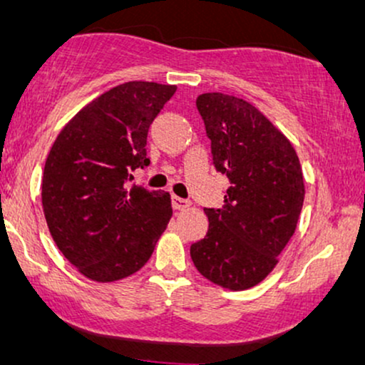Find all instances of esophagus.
<instances>
[{"mask_svg":"<svg viewBox=\"0 0 365 365\" xmlns=\"http://www.w3.org/2000/svg\"><path fill=\"white\" fill-rule=\"evenodd\" d=\"M173 206L174 210H186L191 206V201L190 200H184V197H179V196H173Z\"/></svg>","mask_w":365,"mask_h":365,"instance_id":"obj_1","label":"esophagus"}]
</instances>
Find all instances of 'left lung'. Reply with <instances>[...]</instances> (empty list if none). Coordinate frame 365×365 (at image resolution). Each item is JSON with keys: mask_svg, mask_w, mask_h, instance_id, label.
I'll use <instances>...</instances> for the list:
<instances>
[{"mask_svg": "<svg viewBox=\"0 0 365 365\" xmlns=\"http://www.w3.org/2000/svg\"><path fill=\"white\" fill-rule=\"evenodd\" d=\"M213 164L230 187L223 208H205L210 228L191 245L206 279L227 289L259 284L296 230L304 201L301 164L291 142L255 106L223 93L196 100Z\"/></svg>", "mask_w": 365, "mask_h": 365, "instance_id": "1", "label": "left lung"}]
</instances>
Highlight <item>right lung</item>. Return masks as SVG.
<instances>
[{"instance_id":"obj_1","label":"right lung","mask_w":365,"mask_h":365,"mask_svg":"<svg viewBox=\"0 0 365 365\" xmlns=\"http://www.w3.org/2000/svg\"><path fill=\"white\" fill-rule=\"evenodd\" d=\"M175 86L132 81L84 106L47 157L42 205L58 250L84 276L113 282L150 259L170 217L169 192L130 184L147 133Z\"/></svg>"}]
</instances>
